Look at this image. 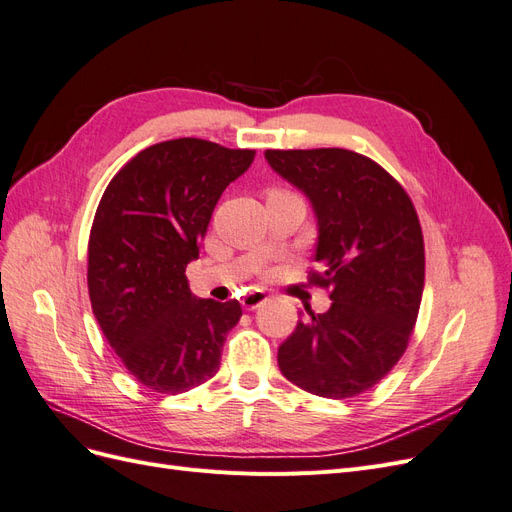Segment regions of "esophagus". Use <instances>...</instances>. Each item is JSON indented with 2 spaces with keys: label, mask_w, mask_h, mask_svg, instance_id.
Wrapping results in <instances>:
<instances>
[{
  "label": "esophagus",
  "mask_w": 512,
  "mask_h": 512,
  "mask_svg": "<svg viewBox=\"0 0 512 512\" xmlns=\"http://www.w3.org/2000/svg\"><path fill=\"white\" fill-rule=\"evenodd\" d=\"M265 301H267V294L262 290H252V292H247L241 297L243 309H258Z\"/></svg>",
  "instance_id": "34e87169"
}]
</instances>
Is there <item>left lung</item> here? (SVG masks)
Segmentation results:
<instances>
[{
	"label": "left lung",
	"mask_w": 512,
	"mask_h": 512,
	"mask_svg": "<svg viewBox=\"0 0 512 512\" xmlns=\"http://www.w3.org/2000/svg\"><path fill=\"white\" fill-rule=\"evenodd\" d=\"M265 160L301 190L316 215L309 282L331 307L307 318L277 350L282 374L318 397L361 395L408 348L425 284V247L406 190L382 166L348 149H269Z\"/></svg>",
	"instance_id": "obj_1"
}]
</instances>
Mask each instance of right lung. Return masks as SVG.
Segmentation results:
<instances>
[{"label": "right lung", "instance_id": "add662e5", "mask_svg": "<svg viewBox=\"0 0 512 512\" xmlns=\"http://www.w3.org/2000/svg\"><path fill=\"white\" fill-rule=\"evenodd\" d=\"M254 156L175 138L143 149L104 190L89 235L91 309L121 363L153 393L179 395L218 374L241 305L194 297L185 267L222 192Z\"/></svg>", "mask_w": 512, "mask_h": 512}]
</instances>
